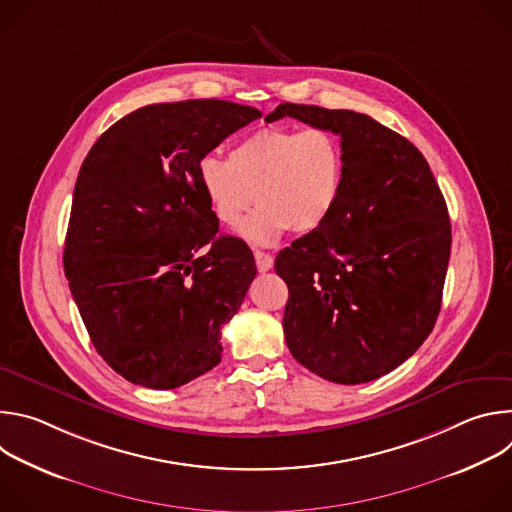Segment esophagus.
<instances>
[{
    "label": "esophagus",
    "mask_w": 512,
    "mask_h": 512,
    "mask_svg": "<svg viewBox=\"0 0 512 512\" xmlns=\"http://www.w3.org/2000/svg\"><path fill=\"white\" fill-rule=\"evenodd\" d=\"M255 263H257V269L261 273H265V271H269L273 267V257L269 253H265V251H255Z\"/></svg>",
    "instance_id": "34e87169"
}]
</instances>
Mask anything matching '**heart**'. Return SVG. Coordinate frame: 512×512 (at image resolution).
<instances>
[{"label": "heart", "mask_w": 512, "mask_h": 512, "mask_svg": "<svg viewBox=\"0 0 512 512\" xmlns=\"http://www.w3.org/2000/svg\"><path fill=\"white\" fill-rule=\"evenodd\" d=\"M346 174L340 139L322 127H261L243 137L229 160L204 156L200 188L225 227L241 223L239 235L253 245H273L289 229L318 231L336 210Z\"/></svg>", "instance_id": "b5f03b06"}]
</instances>
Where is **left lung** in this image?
<instances>
[{"label":"left lung","mask_w":512,"mask_h":512,"mask_svg":"<svg viewBox=\"0 0 512 512\" xmlns=\"http://www.w3.org/2000/svg\"><path fill=\"white\" fill-rule=\"evenodd\" d=\"M294 117L340 135L342 196L328 221L275 257L287 283L289 352L318 377L358 385L405 362L442 308L452 227L446 200L415 145L369 115L281 103Z\"/></svg>","instance_id":"1"}]
</instances>
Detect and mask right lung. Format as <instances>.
I'll return each mask as SVG.
<instances>
[{"instance_id":"obj_1","label":"right lung","mask_w":512,"mask_h":512,"mask_svg":"<svg viewBox=\"0 0 512 512\" xmlns=\"http://www.w3.org/2000/svg\"><path fill=\"white\" fill-rule=\"evenodd\" d=\"M261 117L218 99L141 107L87 154L64 273L93 346L133 385L176 389L221 362V328L257 275L245 241L218 234L198 164Z\"/></svg>"}]
</instances>
